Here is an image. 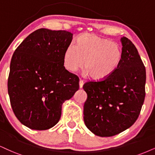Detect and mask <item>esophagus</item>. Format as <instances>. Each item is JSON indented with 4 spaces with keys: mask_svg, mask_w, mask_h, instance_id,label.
I'll return each instance as SVG.
<instances>
[{
    "mask_svg": "<svg viewBox=\"0 0 155 155\" xmlns=\"http://www.w3.org/2000/svg\"><path fill=\"white\" fill-rule=\"evenodd\" d=\"M83 84H84V82H83V80H80V81H79V85H80V87H81V88H82V87H83Z\"/></svg>",
    "mask_w": 155,
    "mask_h": 155,
    "instance_id": "obj_1",
    "label": "esophagus"
}]
</instances>
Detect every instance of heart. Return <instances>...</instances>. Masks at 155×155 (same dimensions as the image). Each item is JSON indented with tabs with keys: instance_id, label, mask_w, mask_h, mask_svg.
<instances>
[{
	"instance_id": "obj_1",
	"label": "heart",
	"mask_w": 155,
	"mask_h": 155,
	"mask_svg": "<svg viewBox=\"0 0 155 155\" xmlns=\"http://www.w3.org/2000/svg\"><path fill=\"white\" fill-rule=\"evenodd\" d=\"M121 59L122 50L117 43L93 34H83L78 37L76 45L66 49L64 64L69 71L74 72L85 64V73L91 79L103 81L116 71Z\"/></svg>"
}]
</instances>
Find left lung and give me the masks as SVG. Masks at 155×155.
Here are the masks:
<instances>
[{"label": "left lung", "mask_w": 155, "mask_h": 155, "mask_svg": "<svg viewBox=\"0 0 155 155\" xmlns=\"http://www.w3.org/2000/svg\"><path fill=\"white\" fill-rule=\"evenodd\" d=\"M122 59L111 75L83 85L87 95L83 118L87 129L106 137L125 131L135 123L145 98L146 69L134 45L121 38Z\"/></svg>", "instance_id": "1"}]
</instances>
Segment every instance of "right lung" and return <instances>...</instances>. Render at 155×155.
<instances>
[{
    "instance_id": "add662e5",
    "label": "right lung",
    "mask_w": 155,
    "mask_h": 155,
    "mask_svg": "<svg viewBox=\"0 0 155 155\" xmlns=\"http://www.w3.org/2000/svg\"><path fill=\"white\" fill-rule=\"evenodd\" d=\"M72 39L69 31L39 28L13 53L8 92L15 116L30 129L47 130L56 125L62 104L79 89V78L64 67Z\"/></svg>"
}]
</instances>
